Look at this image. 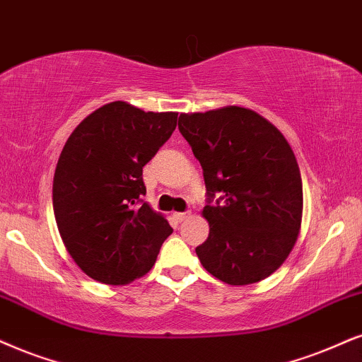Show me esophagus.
Listing matches in <instances>:
<instances>
[{
  "label": "esophagus",
  "mask_w": 362,
  "mask_h": 362,
  "mask_svg": "<svg viewBox=\"0 0 362 362\" xmlns=\"http://www.w3.org/2000/svg\"><path fill=\"white\" fill-rule=\"evenodd\" d=\"M189 215H190L189 212H175V214H173V215H172V217H173V218H175V221H177V222H184V221H185V218H187V217H189Z\"/></svg>",
  "instance_id": "1"
}]
</instances>
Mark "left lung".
Here are the masks:
<instances>
[{"instance_id": "left-lung-1", "label": "left lung", "mask_w": 362, "mask_h": 362, "mask_svg": "<svg viewBox=\"0 0 362 362\" xmlns=\"http://www.w3.org/2000/svg\"><path fill=\"white\" fill-rule=\"evenodd\" d=\"M178 130L204 170L209 237L204 269L230 286L269 277L289 257L303 222V180L286 136L254 110L180 113Z\"/></svg>"}]
</instances>
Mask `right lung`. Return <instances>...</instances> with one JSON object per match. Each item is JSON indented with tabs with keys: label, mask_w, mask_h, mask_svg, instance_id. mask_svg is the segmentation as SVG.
<instances>
[{
	"label": "right lung",
	"mask_w": 362,
	"mask_h": 362,
	"mask_svg": "<svg viewBox=\"0 0 362 362\" xmlns=\"http://www.w3.org/2000/svg\"><path fill=\"white\" fill-rule=\"evenodd\" d=\"M177 115L107 103L80 122L59 153L54 218L68 254L95 281L123 286L145 276L172 234L167 218L141 202V173Z\"/></svg>",
	"instance_id": "right-lung-1"
}]
</instances>
